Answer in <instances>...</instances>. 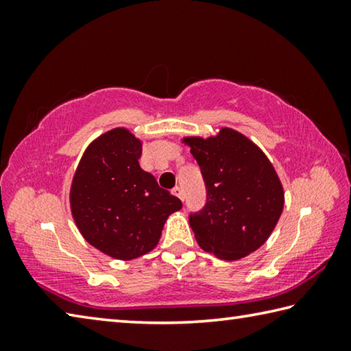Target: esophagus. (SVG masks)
Here are the masks:
<instances>
[{
    "label": "esophagus",
    "mask_w": 351,
    "mask_h": 351,
    "mask_svg": "<svg viewBox=\"0 0 351 351\" xmlns=\"http://www.w3.org/2000/svg\"><path fill=\"white\" fill-rule=\"evenodd\" d=\"M171 193H173L175 195V197H178V198H180L181 201L184 199V195H182V190H181V187H175L173 190H171Z\"/></svg>",
    "instance_id": "34e87169"
}]
</instances>
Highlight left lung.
<instances>
[{"label": "left lung", "instance_id": "obj_1", "mask_svg": "<svg viewBox=\"0 0 351 351\" xmlns=\"http://www.w3.org/2000/svg\"><path fill=\"white\" fill-rule=\"evenodd\" d=\"M203 173L207 203L189 223L203 251L237 261L263 246L285 206V192L263 150L240 132L223 127L209 138L186 136Z\"/></svg>", "mask_w": 351, "mask_h": 351}]
</instances>
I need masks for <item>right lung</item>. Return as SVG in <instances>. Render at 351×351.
Instances as JSON below:
<instances>
[{"label": "right lung", "mask_w": 351, "mask_h": 351, "mask_svg": "<svg viewBox=\"0 0 351 351\" xmlns=\"http://www.w3.org/2000/svg\"><path fill=\"white\" fill-rule=\"evenodd\" d=\"M142 141L128 128L100 134L86 147L71 182V213L83 239L116 260L153 251L167 218L182 207L139 165Z\"/></svg>", "instance_id": "1"}]
</instances>
